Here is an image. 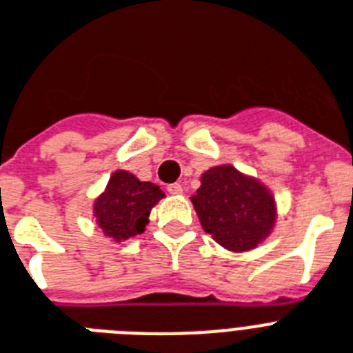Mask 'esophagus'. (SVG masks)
<instances>
[{"instance_id": "obj_1", "label": "esophagus", "mask_w": 353, "mask_h": 353, "mask_svg": "<svg viewBox=\"0 0 353 353\" xmlns=\"http://www.w3.org/2000/svg\"><path fill=\"white\" fill-rule=\"evenodd\" d=\"M166 190L170 194H183V187L179 183H170V185L166 187Z\"/></svg>"}]
</instances>
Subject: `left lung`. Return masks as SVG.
Returning a JSON list of instances; mask_svg holds the SVG:
<instances>
[{
	"label": "left lung",
	"instance_id": "1",
	"mask_svg": "<svg viewBox=\"0 0 353 353\" xmlns=\"http://www.w3.org/2000/svg\"><path fill=\"white\" fill-rule=\"evenodd\" d=\"M192 203L205 232L231 251L256 247L273 227V198L260 183L232 166L205 172Z\"/></svg>",
	"mask_w": 353,
	"mask_h": 353
}]
</instances>
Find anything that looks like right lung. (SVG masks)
<instances>
[{"label":"right lung","instance_id":"right-lung-1","mask_svg":"<svg viewBox=\"0 0 353 353\" xmlns=\"http://www.w3.org/2000/svg\"><path fill=\"white\" fill-rule=\"evenodd\" d=\"M165 194L157 185L139 181L124 170L115 172L106 192L95 201L99 225L117 241L141 234L148 223V214Z\"/></svg>","mask_w":353,"mask_h":353}]
</instances>
